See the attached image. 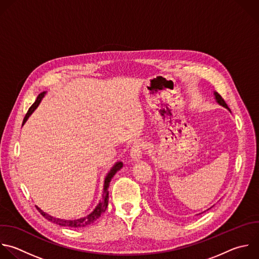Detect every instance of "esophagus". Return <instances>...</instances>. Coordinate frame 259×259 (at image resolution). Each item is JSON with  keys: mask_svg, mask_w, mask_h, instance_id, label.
<instances>
[{"mask_svg": "<svg viewBox=\"0 0 259 259\" xmlns=\"http://www.w3.org/2000/svg\"><path fill=\"white\" fill-rule=\"evenodd\" d=\"M145 149V144L140 141H136L130 150V155L133 160H139L142 156V152Z\"/></svg>", "mask_w": 259, "mask_h": 259, "instance_id": "1", "label": "esophagus"}]
</instances>
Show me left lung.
<instances>
[{
  "label": "left lung",
  "mask_w": 259,
  "mask_h": 259,
  "mask_svg": "<svg viewBox=\"0 0 259 259\" xmlns=\"http://www.w3.org/2000/svg\"><path fill=\"white\" fill-rule=\"evenodd\" d=\"M214 96H215V99H217V101H218V103H219L220 105L224 106L225 108H228V105L226 104V102L224 101V99L221 97V95H219L218 93H215V94H214Z\"/></svg>",
  "instance_id": "8db88e82"
}]
</instances>
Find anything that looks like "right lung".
<instances>
[{
	"mask_svg": "<svg viewBox=\"0 0 259 259\" xmlns=\"http://www.w3.org/2000/svg\"><path fill=\"white\" fill-rule=\"evenodd\" d=\"M46 93H40L37 98H36V101L32 104V106L28 109L25 117H24V120H23V123L27 120V118L29 117V115L34 111V109L38 106L41 98L45 96ZM123 166V163L122 162H117L113 167L112 169L110 170V173L108 174L106 180H105V188H104V194H103V201L96 207V209L88 217H85L83 219H79V220H74V221H65V220H60V219H56V218H53L51 215H49L48 213L44 212L40 208L36 207L37 210L40 212V214L42 217H45L47 220L57 224V225H60V226H64V227H70V228H82V227H85L88 225H91L93 224L94 222H96L103 212L106 211L107 207H108V203H109V185H110V182L112 180V178L114 177V175L117 173V171Z\"/></svg>",
	"mask_w": 259,
	"mask_h": 259,
	"instance_id": "1",
	"label": "right lung"
}]
</instances>
